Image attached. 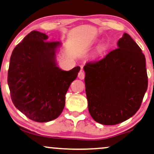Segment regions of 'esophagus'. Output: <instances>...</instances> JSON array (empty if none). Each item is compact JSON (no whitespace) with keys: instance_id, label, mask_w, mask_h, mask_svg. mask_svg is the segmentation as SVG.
I'll return each instance as SVG.
<instances>
[{"instance_id":"1","label":"esophagus","mask_w":154,"mask_h":154,"mask_svg":"<svg viewBox=\"0 0 154 154\" xmlns=\"http://www.w3.org/2000/svg\"><path fill=\"white\" fill-rule=\"evenodd\" d=\"M84 77H85V74H84L83 71L81 70L79 73H78V77H79L80 79H84Z\"/></svg>"}]
</instances>
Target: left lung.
Returning <instances> with one entry per match:
<instances>
[{
  "label": "left lung",
  "instance_id": "left-lung-1",
  "mask_svg": "<svg viewBox=\"0 0 154 154\" xmlns=\"http://www.w3.org/2000/svg\"><path fill=\"white\" fill-rule=\"evenodd\" d=\"M117 45L84 67L88 111L103 125H116L133 116L148 86L146 59L140 47L125 33Z\"/></svg>",
  "mask_w": 154,
  "mask_h": 154
}]
</instances>
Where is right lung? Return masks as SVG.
Instances as JSON below:
<instances>
[{"mask_svg":"<svg viewBox=\"0 0 154 154\" xmlns=\"http://www.w3.org/2000/svg\"><path fill=\"white\" fill-rule=\"evenodd\" d=\"M48 36L37 31L29 33L15 47L10 60L8 84L12 103L36 122H48L59 116L66 94L76 79L79 66L62 70L56 62L59 42H47Z\"/></svg>","mask_w":154,"mask_h":154,"instance_id":"right-lung-1","label":"right lung"}]
</instances>
